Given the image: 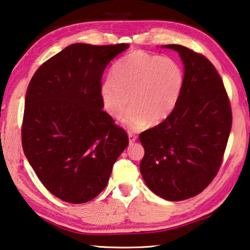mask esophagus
Returning a JSON list of instances; mask_svg holds the SVG:
<instances>
[{"mask_svg": "<svg viewBox=\"0 0 250 250\" xmlns=\"http://www.w3.org/2000/svg\"><path fill=\"white\" fill-rule=\"evenodd\" d=\"M128 135H129V141H130V143H133V142H135V141H137V139H138V135L135 134V133H133L132 131H129V132H128Z\"/></svg>", "mask_w": 250, "mask_h": 250, "instance_id": "1", "label": "esophagus"}]
</instances>
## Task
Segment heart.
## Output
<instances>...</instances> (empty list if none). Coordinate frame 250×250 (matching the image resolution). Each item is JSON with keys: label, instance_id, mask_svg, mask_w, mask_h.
Wrapping results in <instances>:
<instances>
[{"label": "heart", "instance_id": "1", "mask_svg": "<svg viewBox=\"0 0 250 250\" xmlns=\"http://www.w3.org/2000/svg\"><path fill=\"white\" fill-rule=\"evenodd\" d=\"M184 86L183 70L169 58L134 51L120 59L104 82L101 95L105 109L120 119L132 103L124 122L140 130L161 124L174 111ZM131 99H129V97Z\"/></svg>", "mask_w": 250, "mask_h": 250}]
</instances>
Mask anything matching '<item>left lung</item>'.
Masks as SVG:
<instances>
[{
    "label": "left lung",
    "instance_id": "obj_1",
    "mask_svg": "<svg viewBox=\"0 0 250 250\" xmlns=\"http://www.w3.org/2000/svg\"><path fill=\"white\" fill-rule=\"evenodd\" d=\"M184 86L166 120L139 135L144 147L140 170L147 187L169 201L202 192L223 162L232 129V108L223 80L201 53L180 44Z\"/></svg>",
    "mask_w": 250,
    "mask_h": 250
}]
</instances>
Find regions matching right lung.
Instances as JSON below:
<instances>
[{
  "instance_id": "add662e5",
  "label": "right lung",
  "mask_w": 250,
  "mask_h": 250,
  "mask_svg": "<svg viewBox=\"0 0 250 250\" xmlns=\"http://www.w3.org/2000/svg\"><path fill=\"white\" fill-rule=\"evenodd\" d=\"M128 43H74L35 72L25 97L21 144L49 192L69 203L93 200L128 146L125 130L103 110V73Z\"/></svg>"
}]
</instances>
